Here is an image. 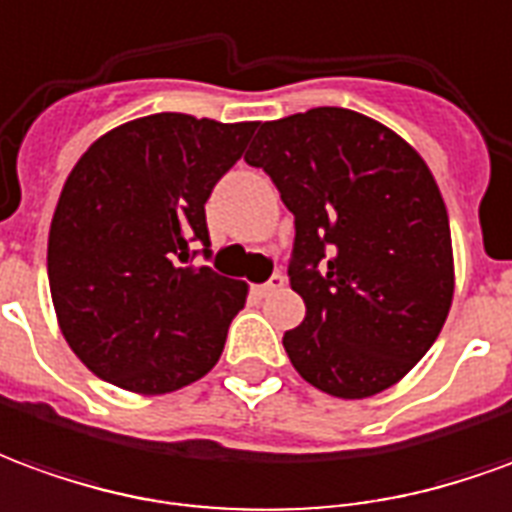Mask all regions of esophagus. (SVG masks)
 Returning a JSON list of instances; mask_svg holds the SVG:
<instances>
[{"instance_id":"34e87169","label":"esophagus","mask_w":512,"mask_h":512,"mask_svg":"<svg viewBox=\"0 0 512 512\" xmlns=\"http://www.w3.org/2000/svg\"><path fill=\"white\" fill-rule=\"evenodd\" d=\"M284 275H278L275 273L273 278H270V281H267V284H259L256 286V295L259 297H267V295H273V292H278V289H284Z\"/></svg>"}]
</instances>
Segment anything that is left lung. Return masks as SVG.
Here are the masks:
<instances>
[{
  "label": "left lung",
  "mask_w": 512,
  "mask_h": 512,
  "mask_svg": "<svg viewBox=\"0 0 512 512\" xmlns=\"http://www.w3.org/2000/svg\"><path fill=\"white\" fill-rule=\"evenodd\" d=\"M245 162L264 168L295 215L289 286L306 317L284 347L300 378L342 400L400 383L455 295L447 206L427 162L344 107L259 123Z\"/></svg>",
  "instance_id": "8db88e82"
}]
</instances>
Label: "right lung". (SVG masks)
<instances>
[{
	"mask_svg": "<svg viewBox=\"0 0 512 512\" xmlns=\"http://www.w3.org/2000/svg\"><path fill=\"white\" fill-rule=\"evenodd\" d=\"M253 121L157 112L79 157L49 228V289L65 342L93 375L134 394L201 380L223 353L248 284L192 264L209 256L204 204L245 151Z\"/></svg>",
	"mask_w": 512,
	"mask_h": 512,
	"instance_id": "1",
	"label": "right lung"
}]
</instances>
